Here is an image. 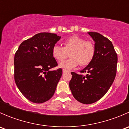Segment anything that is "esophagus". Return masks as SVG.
Here are the masks:
<instances>
[{
    "instance_id": "obj_1",
    "label": "esophagus",
    "mask_w": 129,
    "mask_h": 129,
    "mask_svg": "<svg viewBox=\"0 0 129 129\" xmlns=\"http://www.w3.org/2000/svg\"><path fill=\"white\" fill-rule=\"evenodd\" d=\"M62 72H63V73H66V72H68V71H67V70H66V69H63V70H62Z\"/></svg>"
}]
</instances>
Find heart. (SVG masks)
<instances>
[{"label": "heart", "mask_w": 129, "mask_h": 129, "mask_svg": "<svg viewBox=\"0 0 129 129\" xmlns=\"http://www.w3.org/2000/svg\"><path fill=\"white\" fill-rule=\"evenodd\" d=\"M63 47L55 45L53 47L52 56L58 62H62L68 56L70 52L69 59L62 62L59 67L71 70L80 63L82 66L89 64L93 60L95 52L93 43L85 41L84 39L74 36L66 40L63 42Z\"/></svg>", "instance_id": "heart-1"}]
</instances>
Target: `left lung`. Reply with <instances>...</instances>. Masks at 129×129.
Instances as JSON below:
<instances>
[{
	"mask_svg": "<svg viewBox=\"0 0 129 129\" xmlns=\"http://www.w3.org/2000/svg\"><path fill=\"white\" fill-rule=\"evenodd\" d=\"M87 33L95 42L94 57L80 71L86 72V75L71 72L69 82L74 98L84 104L97 102L107 93L115 79L117 63V55L112 42L97 32Z\"/></svg>",
	"mask_w": 129,
	"mask_h": 129,
	"instance_id": "obj_1",
	"label": "left lung"
}]
</instances>
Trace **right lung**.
<instances>
[{"label": "right lung", "instance_id": "obj_1", "mask_svg": "<svg viewBox=\"0 0 129 129\" xmlns=\"http://www.w3.org/2000/svg\"><path fill=\"white\" fill-rule=\"evenodd\" d=\"M55 34L42 32L24 40L14 57V79L18 89L26 99L41 104L54 95L62 70L56 67L52 48L60 39Z\"/></svg>", "mask_w": 129, "mask_h": 129}]
</instances>
